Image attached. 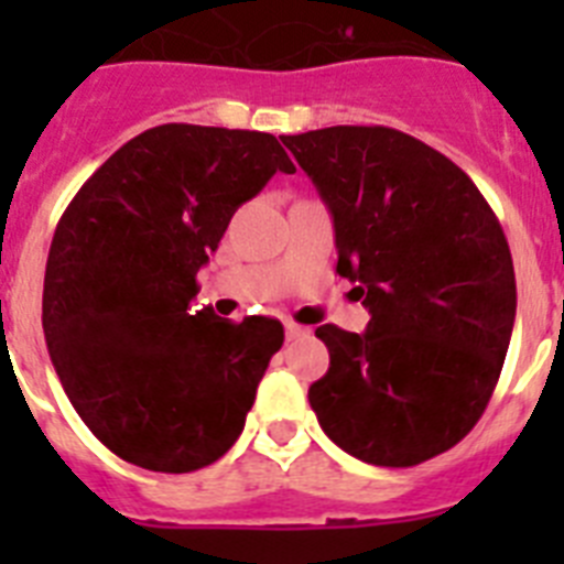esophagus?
I'll return each mask as SVG.
<instances>
[{
    "label": "esophagus",
    "mask_w": 564,
    "mask_h": 564,
    "mask_svg": "<svg viewBox=\"0 0 564 564\" xmlns=\"http://www.w3.org/2000/svg\"><path fill=\"white\" fill-rule=\"evenodd\" d=\"M311 327H305V325H296V322H285V336H288V341H296V338H307L311 336Z\"/></svg>",
    "instance_id": "esophagus-1"
}]
</instances>
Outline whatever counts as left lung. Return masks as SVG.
<instances>
[{
  "label": "left lung",
  "mask_w": 564,
  "mask_h": 564,
  "mask_svg": "<svg viewBox=\"0 0 564 564\" xmlns=\"http://www.w3.org/2000/svg\"><path fill=\"white\" fill-rule=\"evenodd\" d=\"M333 214L338 276L364 333L316 327L330 370L307 390L325 435L406 468L460 443L486 412L514 330L517 282L497 214L460 166L390 127L282 134Z\"/></svg>",
  "instance_id": "obj_1"
}]
</instances>
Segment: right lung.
<instances>
[{
    "label": "right lung",
    "mask_w": 564,
    "mask_h": 564,
    "mask_svg": "<svg viewBox=\"0 0 564 564\" xmlns=\"http://www.w3.org/2000/svg\"><path fill=\"white\" fill-rule=\"evenodd\" d=\"M296 166L268 132L163 123L64 208L42 327L69 403L121 460L183 475L220 460L285 341L282 322L192 305L234 212Z\"/></svg>",
    "instance_id": "add662e5"
}]
</instances>
